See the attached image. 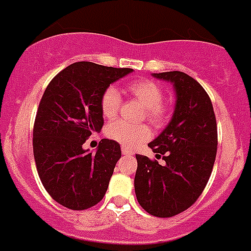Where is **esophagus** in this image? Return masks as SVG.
Instances as JSON below:
<instances>
[{
    "label": "esophagus",
    "instance_id": "esophagus-1",
    "mask_svg": "<svg viewBox=\"0 0 251 251\" xmlns=\"http://www.w3.org/2000/svg\"><path fill=\"white\" fill-rule=\"evenodd\" d=\"M122 153H123L124 155H132L133 151H129V149H127L126 147H122Z\"/></svg>",
    "mask_w": 251,
    "mask_h": 251
}]
</instances>
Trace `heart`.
I'll use <instances>...</instances> for the list:
<instances>
[{
  "label": "heart",
  "instance_id": "1",
  "mask_svg": "<svg viewBox=\"0 0 251 251\" xmlns=\"http://www.w3.org/2000/svg\"><path fill=\"white\" fill-rule=\"evenodd\" d=\"M126 89L138 102L146 108L147 118L154 124H162L167 117V109L162 104L163 89L157 83L148 79L132 80ZM121 105V94L116 87H108L100 97V110L103 117L110 119L118 113ZM105 135L123 147L134 148L151 137V130L144 124L134 126L124 121H114L105 128Z\"/></svg>",
  "mask_w": 251,
  "mask_h": 251
}]
</instances>
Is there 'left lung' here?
Listing matches in <instances>:
<instances>
[{
  "instance_id": "8db88e82",
  "label": "left lung",
  "mask_w": 251,
  "mask_h": 251,
  "mask_svg": "<svg viewBox=\"0 0 251 251\" xmlns=\"http://www.w3.org/2000/svg\"><path fill=\"white\" fill-rule=\"evenodd\" d=\"M151 75L173 84L176 104L171 122L148 144L165 164L137 154L134 190L149 214L169 218L192 206L208 183L217 155V121L208 93L194 78L179 71Z\"/></svg>"
}]
</instances>
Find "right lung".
Segmentation results:
<instances>
[{"mask_svg": "<svg viewBox=\"0 0 251 251\" xmlns=\"http://www.w3.org/2000/svg\"><path fill=\"white\" fill-rule=\"evenodd\" d=\"M132 72V68L75 62L46 88L34 121L33 155L43 187L61 205L84 210L104 197L122 157L121 146L102 139L92 153L83 149V143L103 127V92Z\"/></svg>", "mask_w": 251, "mask_h": 251, "instance_id": "1", "label": "right lung"}]
</instances>
